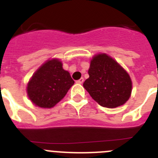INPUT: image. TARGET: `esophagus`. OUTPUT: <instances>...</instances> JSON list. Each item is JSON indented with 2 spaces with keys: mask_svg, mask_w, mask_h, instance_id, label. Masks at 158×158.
Listing matches in <instances>:
<instances>
[{
  "mask_svg": "<svg viewBox=\"0 0 158 158\" xmlns=\"http://www.w3.org/2000/svg\"><path fill=\"white\" fill-rule=\"evenodd\" d=\"M83 82H84V78L83 77L80 78L79 80L77 81V84H82V83H83Z\"/></svg>",
  "mask_w": 158,
  "mask_h": 158,
  "instance_id": "obj_1",
  "label": "esophagus"
}]
</instances>
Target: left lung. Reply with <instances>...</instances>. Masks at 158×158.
<instances>
[{
    "label": "left lung",
    "mask_w": 158,
    "mask_h": 158,
    "mask_svg": "<svg viewBox=\"0 0 158 158\" xmlns=\"http://www.w3.org/2000/svg\"><path fill=\"white\" fill-rule=\"evenodd\" d=\"M89 77L84 88L102 107L115 108L123 105L131 97V77L115 59L107 54H96L90 62Z\"/></svg>",
    "instance_id": "1"
}]
</instances>
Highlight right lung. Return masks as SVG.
<instances>
[{"instance_id":"right-lung-1","label":"right lung","mask_w":158,"mask_h":158,"mask_svg":"<svg viewBox=\"0 0 158 158\" xmlns=\"http://www.w3.org/2000/svg\"><path fill=\"white\" fill-rule=\"evenodd\" d=\"M74 81L58 58L47 60L29 80L27 93L31 101L42 108H51L64 98Z\"/></svg>"}]
</instances>
